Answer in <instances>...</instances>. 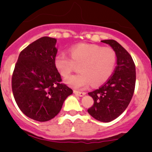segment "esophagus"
Here are the masks:
<instances>
[{"label":"esophagus","mask_w":152,"mask_h":152,"mask_svg":"<svg viewBox=\"0 0 152 152\" xmlns=\"http://www.w3.org/2000/svg\"><path fill=\"white\" fill-rule=\"evenodd\" d=\"M73 93H74L76 95H77V96H80V97L85 96V95L86 94V93H84V92H79V91H76V90H74V91H73Z\"/></svg>","instance_id":"obj_1"}]
</instances>
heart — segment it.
Masks as SVG:
<instances>
[{"mask_svg": "<svg viewBox=\"0 0 152 152\" xmlns=\"http://www.w3.org/2000/svg\"><path fill=\"white\" fill-rule=\"evenodd\" d=\"M70 57L65 52L58 53L54 63L63 77H67L79 65L81 73L65 80L75 88H85L90 83L93 86L104 83L111 76L117 60L112 48L97 45L79 44L70 48Z\"/></svg>", "mask_w": 152, "mask_h": 152, "instance_id": "b5f03b06", "label": "heart"}]
</instances>
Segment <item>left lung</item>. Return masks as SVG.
<instances>
[{"instance_id": "1", "label": "left lung", "mask_w": 152, "mask_h": 152, "mask_svg": "<svg viewBox=\"0 0 152 152\" xmlns=\"http://www.w3.org/2000/svg\"><path fill=\"white\" fill-rule=\"evenodd\" d=\"M115 51L117 66L108 80L99 89L88 93L94 104L89 114L102 122H110L122 114L131 102L134 91L136 71L131 55L114 39L102 40Z\"/></svg>"}]
</instances>
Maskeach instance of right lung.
Here are the masks:
<instances>
[{"label":"right lung","mask_w":152,"mask_h":152,"mask_svg":"<svg viewBox=\"0 0 152 152\" xmlns=\"http://www.w3.org/2000/svg\"><path fill=\"white\" fill-rule=\"evenodd\" d=\"M56 39L43 37L20 52L12 77L14 98L27 117L39 122L53 118L73 90L62 83L54 63Z\"/></svg>","instance_id":"1"}]
</instances>
